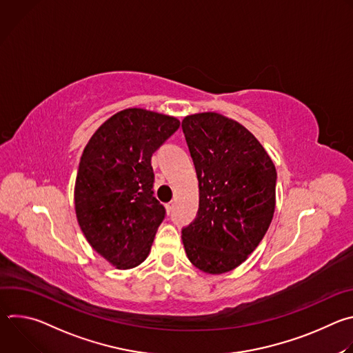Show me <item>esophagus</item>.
Wrapping results in <instances>:
<instances>
[{
	"mask_svg": "<svg viewBox=\"0 0 353 353\" xmlns=\"http://www.w3.org/2000/svg\"><path fill=\"white\" fill-rule=\"evenodd\" d=\"M173 210H174V203H169V204H166V212H168V214H172V212H173Z\"/></svg>",
	"mask_w": 353,
	"mask_h": 353,
	"instance_id": "esophagus-1",
	"label": "esophagus"
}]
</instances>
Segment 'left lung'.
<instances>
[{"instance_id":"8db88e82","label":"left lung","mask_w":353,"mask_h":353,"mask_svg":"<svg viewBox=\"0 0 353 353\" xmlns=\"http://www.w3.org/2000/svg\"><path fill=\"white\" fill-rule=\"evenodd\" d=\"M181 127L199 183L198 215L181 232L185 254L205 274H225L248 259L271 225L276 169L260 141L223 114H190Z\"/></svg>"}]
</instances>
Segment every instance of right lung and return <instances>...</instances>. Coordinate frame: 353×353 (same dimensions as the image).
Wrapping results in <instances>:
<instances>
[{"label":"right lung","mask_w":353,"mask_h":353,"mask_svg":"<svg viewBox=\"0 0 353 353\" xmlns=\"http://www.w3.org/2000/svg\"><path fill=\"white\" fill-rule=\"evenodd\" d=\"M179 125L173 116L130 108L108 119L83 149L74 188L77 221L90 247L119 270L146 260L165 218L150 158Z\"/></svg>","instance_id":"add662e5"}]
</instances>
